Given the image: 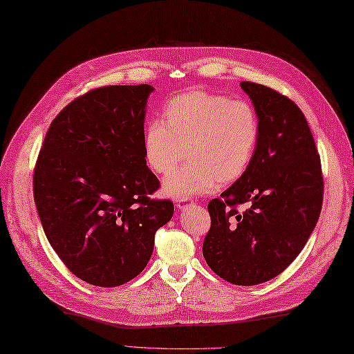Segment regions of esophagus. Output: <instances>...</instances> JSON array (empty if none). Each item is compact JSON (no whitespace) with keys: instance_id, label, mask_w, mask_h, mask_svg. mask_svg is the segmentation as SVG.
<instances>
[{"instance_id":"34e87169","label":"esophagus","mask_w":354,"mask_h":354,"mask_svg":"<svg viewBox=\"0 0 354 354\" xmlns=\"http://www.w3.org/2000/svg\"><path fill=\"white\" fill-rule=\"evenodd\" d=\"M192 204H194V201L193 199H179L178 202H176V207L179 208V209H183V208H185V207H189V205H192Z\"/></svg>"}]
</instances>
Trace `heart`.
Returning a JSON list of instances; mask_svg holds the SVG:
<instances>
[{"instance_id": "b5f03b06", "label": "heart", "mask_w": 354, "mask_h": 354, "mask_svg": "<svg viewBox=\"0 0 354 354\" xmlns=\"http://www.w3.org/2000/svg\"><path fill=\"white\" fill-rule=\"evenodd\" d=\"M261 124L257 111L246 100L207 91H187L164 104L162 122H150L142 135L149 169L169 176L162 192L187 199L242 179L257 153Z\"/></svg>"}]
</instances>
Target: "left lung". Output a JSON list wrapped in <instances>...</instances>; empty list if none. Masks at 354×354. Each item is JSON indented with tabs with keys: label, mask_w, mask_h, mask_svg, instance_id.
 I'll return each mask as SVG.
<instances>
[{
	"label": "left lung",
	"mask_w": 354,
	"mask_h": 354,
	"mask_svg": "<svg viewBox=\"0 0 354 354\" xmlns=\"http://www.w3.org/2000/svg\"><path fill=\"white\" fill-rule=\"evenodd\" d=\"M240 86L260 117V145L246 175L208 202L212 227L202 254L223 280L254 286L281 274L301 252L318 222L324 179L301 109L272 88Z\"/></svg>",
	"instance_id": "8db88e82"
}]
</instances>
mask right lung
<instances>
[{
  "instance_id": "1",
  "label": "right lung",
  "mask_w": 354,
  "mask_h": 354,
  "mask_svg": "<svg viewBox=\"0 0 354 354\" xmlns=\"http://www.w3.org/2000/svg\"><path fill=\"white\" fill-rule=\"evenodd\" d=\"M150 85L79 95L53 120L33 171V196L48 242L71 272L115 288L137 277L173 202L152 199L160 181L142 150Z\"/></svg>"
}]
</instances>
